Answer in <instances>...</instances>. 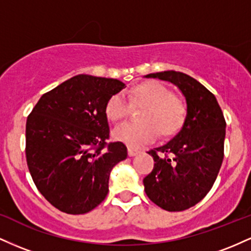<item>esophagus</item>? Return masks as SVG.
Listing matches in <instances>:
<instances>
[{
  "instance_id": "obj_1",
  "label": "esophagus",
  "mask_w": 251,
  "mask_h": 251,
  "mask_svg": "<svg viewBox=\"0 0 251 251\" xmlns=\"http://www.w3.org/2000/svg\"><path fill=\"white\" fill-rule=\"evenodd\" d=\"M138 153H139V151H138L137 149L128 148V155H129V157H134V155H137Z\"/></svg>"
}]
</instances>
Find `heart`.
<instances>
[{"instance_id":"heart-1","label":"heart","mask_w":251,"mask_h":251,"mask_svg":"<svg viewBox=\"0 0 251 251\" xmlns=\"http://www.w3.org/2000/svg\"><path fill=\"white\" fill-rule=\"evenodd\" d=\"M128 98L134 105H144L140 119L143 123H125L113 131L114 139L129 148H140L153 142L158 129L163 135L179 131L186 118V105L174 96L168 86L158 81L137 85L129 91ZM129 101L123 93H114L105 105L106 117L111 122H120L127 116Z\"/></svg>"}]
</instances>
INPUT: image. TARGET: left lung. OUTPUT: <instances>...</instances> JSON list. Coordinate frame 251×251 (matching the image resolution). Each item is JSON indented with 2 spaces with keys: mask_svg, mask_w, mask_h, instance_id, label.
Returning <instances> with one entry per match:
<instances>
[{
  "mask_svg": "<svg viewBox=\"0 0 251 251\" xmlns=\"http://www.w3.org/2000/svg\"><path fill=\"white\" fill-rule=\"evenodd\" d=\"M172 82L186 99V118L175 138L150 150L153 170L144 178L148 197L166 211L196 205L214 185L224 157L226 119L214 94L181 72L148 74Z\"/></svg>",
  "mask_w": 251,
  "mask_h": 251,
  "instance_id": "obj_1",
  "label": "left lung"
}]
</instances>
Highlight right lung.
Returning <instances> with one entry per match:
<instances>
[{"label": "right lung", "instance_id": "right-lung-1", "mask_svg": "<svg viewBox=\"0 0 251 251\" xmlns=\"http://www.w3.org/2000/svg\"><path fill=\"white\" fill-rule=\"evenodd\" d=\"M125 83L79 74L40 98L25 124V158L37 190L71 215L97 208L108 194L112 169L127 158L108 143L106 101Z\"/></svg>", "mask_w": 251, "mask_h": 251}]
</instances>
